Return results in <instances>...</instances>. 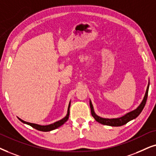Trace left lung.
<instances>
[{"instance_id":"obj_1","label":"left lung","mask_w":156,"mask_h":156,"mask_svg":"<svg viewBox=\"0 0 156 156\" xmlns=\"http://www.w3.org/2000/svg\"><path fill=\"white\" fill-rule=\"evenodd\" d=\"M149 86H150V80H148V86H147L146 93H145L144 97H143L142 102H141L140 104L137 107V108L130 112H128V113H127L126 114H125V115L121 116V117L120 118H105L100 117V116L98 115L97 114L95 113L92 102H91V101L90 100V111H91L92 116L95 118V120H96L97 122L103 124V125L109 126H121L125 125V124L127 123L128 122H129L130 120H133L136 118L138 117V116L140 115L141 112H142L143 109L144 108L145 105H146V103L147 101V98H148Z\"/></svg>"}]
</instances>
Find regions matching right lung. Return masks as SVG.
Returning <instances> with one entry per match:
<instances>
[{"label":"right lung","instance_id":"obj_1","mask_svg":"<svg viewBox=\"0 0 156 156\" xmlns=\"http://www.w3.org/2000/svg\"><path fill=\"white\" fill-rule=\"evenodd\" d=\"M70 106V101L69 105H68V107L67 114H66V115L65 116V117H64L63 118H62L61 120H58V121H56V122H55V123H52V124H50V125H47V126H41V125H38V124L32 123H28V122L24 121L23 120L20 119V118H18H18L20 120V121L22 122V123H25V124H27V125L30 126L31 127H33V128H35V129H36V130H41V131H44V132L51 131V130H53L56 129V128L60 127V126H61L62 125H63V124L65 123L66 121H67L68 119V118H69Z\"/></svg>","mask_w":156,"mask_h":156}]
</instances>
